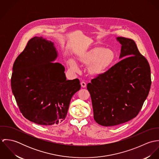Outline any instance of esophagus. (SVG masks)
<instances>
[{
	"instance_id": "obj_1",
	"label": "esophagus",
	"mask_w": 159,
	"mask_h": 159,
	"mask_svg": "<svg viewBox=\"0 0 159 159\" xmlns=\"http://www.w3.org/2000/svg\"><path fill=\"white\" fill-rule=\"evenodd\" d=\"M81 85L82 88H86V83L84 81H82L81 83Z\"/></svg>"
}]
</instances>
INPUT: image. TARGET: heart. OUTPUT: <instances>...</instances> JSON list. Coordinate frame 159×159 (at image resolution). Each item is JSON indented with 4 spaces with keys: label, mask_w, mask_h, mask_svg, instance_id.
Returning a JSON list of instances; mask_svg holds the SVG:
<instances>
[{
    "label": "heart",
    "mask_w": 159,
    "mask_h": 159,
    "mask_svg": "<svg viewBox=\"0 0 159 159\" xmlns=\"http://www.w3.org/2000/svg\"><path fill=\"white\" fill-rule=\"evenodd\" d=\"M115 54L110 48L96 46L81 54L78 57L80 63L89 66V71L93 75H98L105 72L113 64ZM68 66L71 69L77 70V65L73 60H70Z\"/></svg>",
    "instance_id": "obj_1"
}]
</instances>
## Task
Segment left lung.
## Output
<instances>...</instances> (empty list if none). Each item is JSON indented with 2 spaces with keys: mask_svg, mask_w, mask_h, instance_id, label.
<instances>
[{
  "mask_svg": "<svg viewBox=\"0 0 159 159\" xmlns=\"http://www.w3.org/2000/svg\"><path fill=\"white\" fill-rule=\"evenodd\" d=\"M122 59L87 85L91 94L93 118L103 126L126 122L139 113L151 85V68L135 42L117 37Z\"/></svg>",
  "mask_w": 159,
  "mask_h": 159,
  "instance_id": "1",
  "label": "left lung"
}]
</instances>
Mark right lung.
<instances>
[{"label": "right lung", "mask_w": 159, "mask_h": 159, "mask_svg": "<svg viewBox=\"0 0 159 159\" xmlns=\"http://www.w3.org/2000/svg\"><path fill=\"white\" fill-rule=\"evenodd\" d=\"M53 43L35 37L16 59L11 86L23 116L43 125L58 124L67 116L72 96L81 88L78 78L67 80L64 67L54 63Z\"/></svg>", "instance_id": "right-lung-1"}]
</instances>
